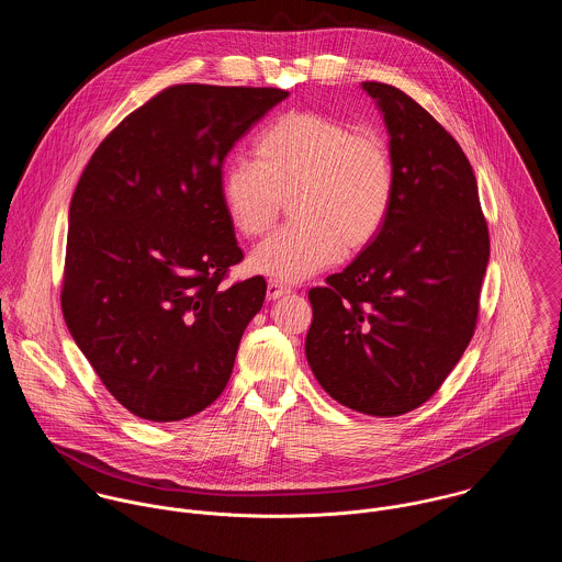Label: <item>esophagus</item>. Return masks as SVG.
<instances>
[{
	"mask_svg": "<svg viewBox=\"0 0 562 562\" xmlns=\"http://www.w3.org/2000/svg\"><path fill=\"white\" fill-rule=\"evenodd\" d=\"M292 290L279 281H268V288H266V294H268V301H277L281 296H288Z\"/></svg>",
	"mask_w": 562,
	"mask_h": 562,
	"instance_id": "esophagus-1",
	"label": "esophagus"
}]
</instances>
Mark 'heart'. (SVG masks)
<instances>
[{
    "instance_id": "obj_1",
    "label": "heart",
    "mask_w": 562,
    "mask_h": 562,
    "mask_svg": "<svg viewBox=\"0 0 562 562\" xmlns=\"http://www.w3.org/2000/svg\"><path fill=\"white\" fill-rule=\"evenodd\" d=\"M255 160L223 168L221 199L232 227L263 236L290 199L292 223L250 252V268L303 281L359 250L383 229L396 194L385 140L318 112H292L263 130Z\"/></svg>"
}]
</instances>
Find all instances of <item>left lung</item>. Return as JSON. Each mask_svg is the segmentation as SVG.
Returning a JSON list of instances; mask_svg holds the SVG:
<instances>
[{
  "label": "left lung",
  "mask_w": 562,
  "mask_h": 562,
  "mask_svg": "<svg viewBox=\"0 0 562 562\" xmlns=\"http://www.w3.org/2000/svg\"><path fill=\"white\" fill-rule=\"evenodd\" d=\"M363 90L390 134L394 205L357 259L310 290L305 355L333 401L396 417L441 387L474 335L488 229L459 143L401 88Z\"/></svg>",
  "instance_id": "1"
}]
</instances>
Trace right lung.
Segmentation results:
<instances>
[{
    "mask_svg": "<svg viewBox=\"0 0 562 562\" xmlns=\"http://www.w3.org/2000/svg\"><path fill=\"white\" fill-rule=\"evenodd\" d=\"M290 92L179 83L92 154L69 207L63 314L105 390L151 422L186 419L229 383L263 277L241 261L221 199L223 161Z\"/></svg>",
    "mask_w": 562,
    "mask_h": 562,
    "instance_id": "right-lung-1",
    "label": "right lung"
}]
</instances>
